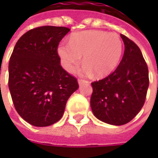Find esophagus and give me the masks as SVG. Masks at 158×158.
<instances>
[{
	"mask_svg": "<svg viewBox=\"0 0 158 158\" xmlns=\"http://www.w3.org/2000/svg\"><path fill=\"white\" fill-rule=\"evenodd\" d=\"M78 83H79V85H82L83 84H89V82L87 80H84V79H79Z\"/></svg>",
	"mask_w": 158,
	"mask_h": 158,
	"instance_id": "34e87169",
	"label": "esophagus"
}]
</instances>
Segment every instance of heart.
I'll list each match as a JSON object with an SVG mask.
<instances>
[{
    "instance_id": "heart-1",
    "label": "heart",
    "mask_w": 158,
    "mask_h": 158,
    "mask_svg": "<svg viewBox=\"0 0 158 158\" xmlns=\"http://www.w3.org/2000/svg\"><path fill=\"white\" fill-rule=\"evenodd\" d=\"M123 48L122 40L117 34L93 29L73 34L69 44H60L57 52L67 71L72 72L83 56L84 65L79 69V73H94L97 78H102L118 65Z\"/></svg>"
}]
</instances>
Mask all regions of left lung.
Masks as SVG:
<instances>
[{
	"instance_id": "obj_1",
	"label": "left lung",
	"mask_w": 158,
	"mask_h": 158,
	"mask_svg": "<svg viewBox=\"0 0 158 158\" xmlns=\"http://www.w3.org/2000/svg\"><path fill=\"white\" fill-rule=\"evenodd\" d=\"M124 53L116 70L91 83L90 106L96 118L123 125L138 114L146 101L149 74L142 53L135 42L121 35Z\"/></svg>"
}]
</instances>
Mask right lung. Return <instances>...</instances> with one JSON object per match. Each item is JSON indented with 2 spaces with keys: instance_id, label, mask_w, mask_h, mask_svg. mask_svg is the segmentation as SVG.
<instances>
[{
  "instance_id": "right-lung-1",
  "label": "right lung",
  "mask_w": 158,
  "mask_h": 158,
  "mask_svg": "<svg viewBox=\"0 0 158 158\" xmlns=\"http://www.w3.org/2000/svg\"><path fill=\"white\" fill-rule=\"evenodd\" d=\"M66 27L30 29L16 43L8 66V87L15 109L36 127L50 126L63 115L66 103L79 88L77 79L62 69L59 42Z\"/></svg>"
}]
</instances>
